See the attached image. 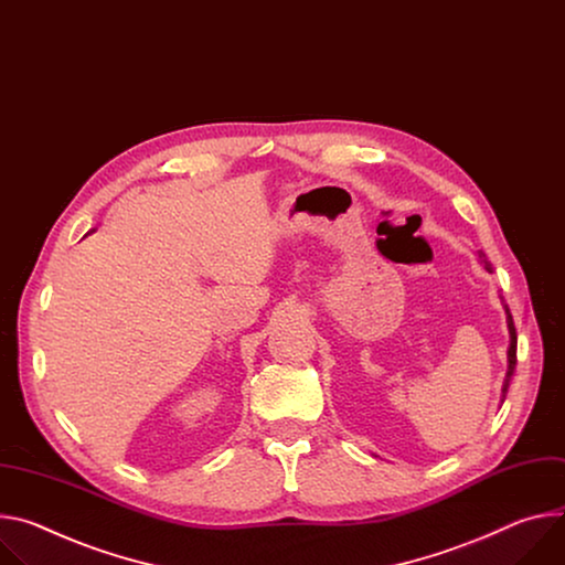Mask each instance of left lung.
<instances>
[{
  "instance_id": "1",
  "label": "left lung",
  "mask_w": 565,
  "mask_h": 565,
  "mask_svg": "<svg viewBox=\"0 0 565 565\" xmlns=\"http://www.w3.org/2000/svg\"><path fill=\"white\" fill-rule=\"evenodd\" d=\"M480 264L484 266L487 273H493L491 264L484 259V256H480ZM504 313H507V329H509V349H507V376H504V383H502V396L500 401H504L507 396V390H509V381L511 376H514V370H516V327H514V320H511V313H509V306L504 303Z\"/></svg>"
}]
</instances>
